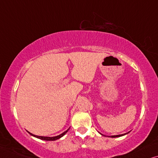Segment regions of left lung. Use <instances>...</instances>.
<instances>
[{
	"instance_id": "8db88e82",
	"label": "left lung",
	"mask_w": 158,
	"mask_h": 158,
	"mask_svg": "<svg viewBox=\"0 0 158 158\" xmlns=\"http://www.w3.org/2000/svg\"><path fill=\"white\" fill-rule=\"evenodd\" d=\"M128 133H129V132H128ZM128 133L123 134H119V135H114V136H110V137H112V138H115V137H120V136H123V135H125V134H128Z\"/></svg>"
}]
</instances>
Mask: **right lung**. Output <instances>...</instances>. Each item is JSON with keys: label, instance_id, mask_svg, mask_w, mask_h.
Masks as SVG:
<instances>
[{"label": "right lung", "instance_id": "obj_1", "mask_svg": "<svg viewBox=\"0 0 158 158\" xmlns=\"http://www.w3.org/2000/svg\"><path fill=\"white\" fill-rule=\"evenodd\" d=\"M69 130V129H67L66 131H64V133L60 134V135H58V136H52V137H50V136H37V135H35V134H32L30 133V132H29V131H27V132H28V133H29V134H30V135L33 136H35V137H36V138H38V139H42V140H46V141H55V140H57V139H58L61 138L63 136H64L65 134H66L67 133V131H68Z\"/></svg>", "mask_w": 158, "mask_h": 158}]
</instances>
